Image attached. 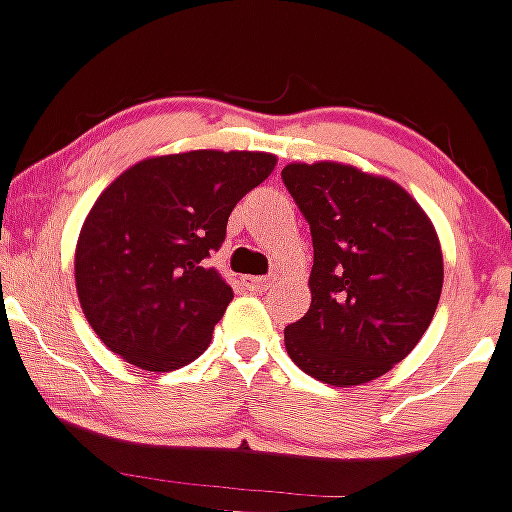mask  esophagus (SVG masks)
<instances>
[{
    "label": "esophagus",
    "mask_w": 512,
    "mask_h": 512,
    "mask_svg": "<svg viewBox=\"0 0 512 512\" xmlns=\"http://www.w3.org/2000/svg\"><path fill=\"white\" fill-rule=\"evenodd\" d=\"M272 282V277H245V285L250 289H265Z\"/></svg>",
    "instance_id": "34e87169"
}]
</instances>
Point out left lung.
Wrapping results in <instances>:
<instances>
[{
	"instance_id": "1",
	"label": "left lung",
	"mask_w": 512,
	"mask_h": 512,
	"mask_svg": "<svg viewBox=\"0 0 512 512\" xmlns=\"http://www.w3.org/2000/svg\"><path fill=\"white\" fill-rule=\"evenodd\" d=\"M282 180L314 247L312 304L285 329L289 359L332 386L379 379L406 359L436 314V230L399 183L354 165L289 163Z\"/></svg>"
}]
</instances>
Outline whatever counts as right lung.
<instances>
[{"mask_svg":"<svg viewBox=\"0 0 512 512\" xmlns=\"http://www.w3.org/2000/svg\"><path fill=\"white\" fill-rule=\"evenodd\" d=\"M260 151L146 158L94 203L74 255L76 292L103 344L146 371H173L208 349L232 287L210 252L232 208L275 170Z\"/></svg>","mask_w":512,"mask_h":512,"instance_id":"right-lung-1","label":"right lung"}]
</instances>
